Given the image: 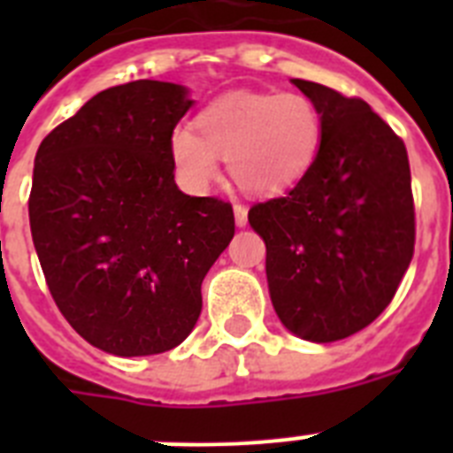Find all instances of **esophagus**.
Instances as JSON below:
<instances>
[{"instance_id": "34e87169", "label": "esophagus", "mask_w": 453, "mask_h": 453, "mask_svg": "<svg viewBox=\"0 0 453 453\" xmlns=\"http://www.w3.org/2000/svg\"><path fill=\"white\" fill-rule=\"evenodd\" d=\"M234 213H235V224L238 226H245L247 224V206L245 203H234Z\"/></svg>"}]
</instances>
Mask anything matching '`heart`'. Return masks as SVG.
<instances>
[{
  "label": "heart",
  "mask_w": 453,
  "mask_h": 453,
  "mask_svg": "<svg viewBox=\"0 0 453 453\" xmlns=\"http://www.w3.org/2000/svg\"><path fill=\"white\" fill-rule=\"evenodd\" d=\"M322 135V115L302 92H231L199 111L195 131H172L170 158L192 192L219 177V156L242 190L274 195L306 177Z\"/></svg>",
  "instance_id": "1"
}]
</instances>
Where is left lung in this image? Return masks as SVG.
I'll list each match as a JSON object with an SVG mask.
<instances>
[{"mask_svg":"<svg viewBox=\"0 0 453 453\" xmlns=\"http://www.w3.org/2000/svg\"><path fill=\"white\" fill-rule=\"evenodd\" d=\"M322 115L318 158L283 197L250 208L265 240L274 311L286 329L334 342L386 311L415 250L403 140L358 97L292 79Z\"/></svg>","mask_w":453,"mask_h":453,"instance_id":"left-lung-1","label":"left lung"}]
</instances>
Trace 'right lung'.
I'll return each mask as SVG.
<instances>
[{
  "mask_svg": "<svg viewBox=\"0 0 453 453\" xmlns=\"http://www.w3.org/2000/svg\"><path fill=\"white\" fill-rule=\"evenodd\" d=\"M186 88L140 81L88 99L38 147L29 222L56 306L97 349H174L202 313V281L229 247V202L174 183L170 135Z\"/></svg>",
  "mask_w": 453,
  "mask_h": 453,
  "instance_id": "add662e5",
  "label": "right lung"
}]
</instances>
